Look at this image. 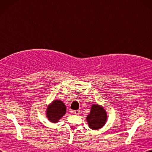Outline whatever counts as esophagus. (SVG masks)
Returning a JSON list of instances; mask_svg holds the SVG:
<instances>
[{
    "mask_svg": "<svg viewBox=\"0 0 152 152\" xmlns=\"http://www.w3.org/2000/svg\"><path fill=\"white\" fill-rule=\"evenodd\" d=\"M72 112L74 113V114H76V115H78V114H80V110H74V111H72Z\"/></svg>",
    "mask_w": 152,
    "mask_h": 152,
    "instance_id": "obj_1",
    "label": "esophagus"
}]
</instances>
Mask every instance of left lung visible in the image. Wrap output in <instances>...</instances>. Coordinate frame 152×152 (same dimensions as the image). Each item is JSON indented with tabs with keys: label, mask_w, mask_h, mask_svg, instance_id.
Instances as JSON below:
<instances>
[{
	"label": "left lung",
	"mask_w": 152,
	"mask_h": 152,
	"mask_svg": "<svg viewBox=\"0 0 152 152\" xmlns=\"http://www.w3.org/2000/svg\"><path fill=\"white\" fill-rule=\"evenodd\" d=\"M107 118V113L101 105L93 104L91 112L87 115L86 120L90 129L98 130L105 125Z\"/></svg>",
	"instance_id": "8db88e82"
}]
</instances>
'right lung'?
Wrapping results in <instances>:
<instances>
[{"instance_id": "right-lung-1", "label": "right lung", "mask_w": 152, "mask_h": 152, "mask_svg": "<svg viewBox=\"0 0 152 152\" xmlns=\"http://www.w3.org/2000/svg\"><path fill=\"white\" fill-rule=\"evenodd\" d=\"M66 107L63 101L56 99L48 106L46 108V117L53 124L59 122L63 116L66 114Z\"/></svg>"}]
</instances>
